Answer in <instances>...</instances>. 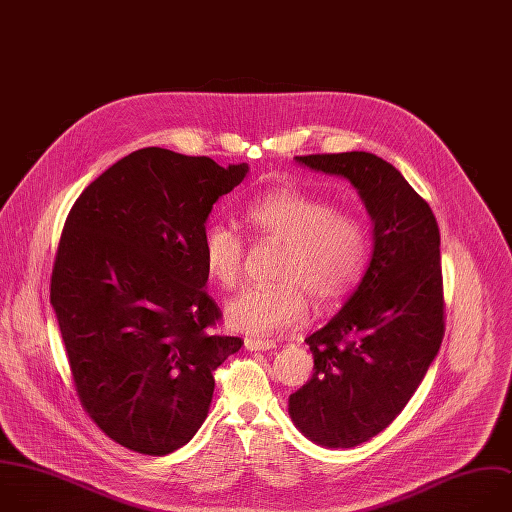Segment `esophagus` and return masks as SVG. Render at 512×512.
I'll return each mask as SVG.
<instances>
[{"label":"esophagus","instance_id":"obj_1","mask_svg":"<svg viewBox=\"0 0 512 512\" xmlns=\"http://www.w3.org/2000/svg\"><path fill=\"white\" fill-rule=\"evenodd\" d=\"M244 347H246L248 351H270V349L276 347V343H274V341H262V339H252V337H248V339L244 341Z\"/></svg>","mask_w":512,"mask_h":512}]
</instances>
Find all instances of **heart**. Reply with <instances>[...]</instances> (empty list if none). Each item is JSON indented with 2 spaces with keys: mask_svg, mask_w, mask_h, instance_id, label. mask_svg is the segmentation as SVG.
<instances>
[{
  "mask_svg": "<svg viewBox=\"0 0 512 512\" xmlns=\"http://www.w3.org/2000/svg\"><path fill=\"white\" fill-rule=\"evenodd\" d=\"M242 220L254 238L280 242L282 252L274 270L278 280L248 286L228 302L226 319L240 333L274 337L300 327L309 319L311 296L319 309H333L365 274V224L317 195L276 187L250 199ZM244 252L242 236L226 224H210L201 234L203 266L220 286L240 280Z\"/></svg>",
  "mask_w": 512,
  "mask_h": 512,
  "instance_id": "1",
  "label": "heart"
}]
</instances>
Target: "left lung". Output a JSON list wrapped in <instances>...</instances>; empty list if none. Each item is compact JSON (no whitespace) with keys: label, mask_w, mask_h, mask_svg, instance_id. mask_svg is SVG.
Wrapping results in <instances>:
<instances>
[{"label":"left lung","mask_w":512,"mask_h":512,"mask_svg":"<svg viewBox=\"0 0 512 512\" xmlns=\"http://www.w3.org/2000/svg\"><path fill=\"white\" fill-rule=\"evenodd\" d=\"M294 159L349 179L373 222L369 266L343 309L306 337L315 373L288 399V414L306 438L353 448L401 414L440 351V230L428 201L373 153Z\"/></svg>","instance_id":"left-lung-1"}]
</instances>
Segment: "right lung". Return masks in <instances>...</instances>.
I'll list each match as a JSON object with an SVG mask.
<instances>
[{
  "instance_id": "1",
  "label": "right lung",
  "mask_w": 512,
  "mask_h": 512,
  "mask_svg": "<svg viewBox=\"0 0 512 512\" xmlns=\"http://www.w3.org/2000/svg\"><path fill=\"white\" fill-rule=\"evenodd\" d=\"M248 173L210 157L145 147L74 201L50 302L76 395L117 444L149 456L185 446L214 397V371L240 337L214 333L201 234L214 203Z\"/></svg>"
}]
</instances>
